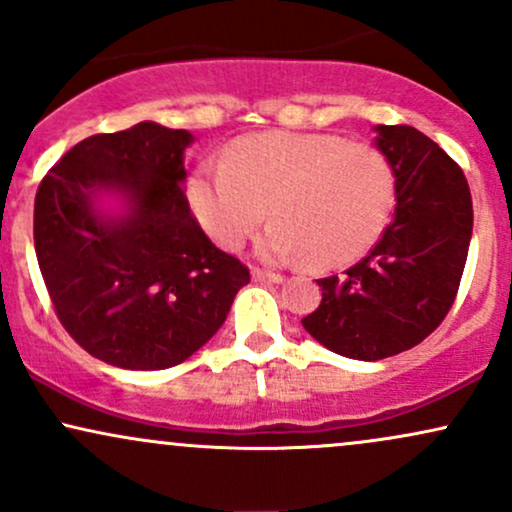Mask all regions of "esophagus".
I'll return each mask as SVG.
<instances>
[{
	"instance_id": "esophagus-1",
	"label": "esophagus",
	"mask_w": 512,
	"mask_h": 512,
	"mask_svg": "<svg viewBox=\"0 0 512 512\" xmlns=\"http://www.w3.org/2000/svg\"><path fill=\"white\" fill-rule=\"evenodd\" d=\"M252 279L260 281V284H281L284 276L276 272H264V269H252Z\"/></svg>"
}]
</instances>
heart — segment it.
<instances>
[{"label":"heart","mask_w":512,"mask_h":512,"mask_svg":"<svg viewBox=\"0 0 512 512\" xmlns=\"http://www.w3.org/2000/svg\"><path fill=\"white\" fill-rule=\"evenodd\" d=\"M199 226L236 250L269 216L257 240L267 262L346 264L373 248L395 207V170L375 146L337 134L264 132L238 139L223 166L202 163L187 182Z\"/></svg>","instance_id":"1"}]
</instances>
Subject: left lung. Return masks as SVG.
I'll list each match as a JSON object with an SVG mask.
<instances>
[{"instance_id":"left-lung-1","label":"left lung","mask_w":512,"mask_h":512,"mask_svg":"<svg viewBox=\"0 0 512 512\" xmlns=\"http://www.w3.org/2000/svg\"><path fill=\"white\" fill-rule=\"evenodd\" d=\"M375 146L395 170V216L375 248L327 276L303 327L334 354L380 361L421 344L455 303L472 240L462 168L409 125H378Z\"/></svg>"}]
</instances>
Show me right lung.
Here are the masks:
<instances>
[{
    "mask_svg": "<svg viewBox=\"0 0 512 512\" xmlns=\"http://www.w3.org/2000/svg\"><path fill=\"white\" fill-rule=\"evenodd\" d=\"M187 129L156 122L93 134L64 154L35 195L40 274L64 330L117 368L178 366L214 337L250 281L202 231L182 182ZM101 191L126 197L103 215Z\"/></svg>",
    "mask_w": 512,
    "mask_h": 512,
    "instance_id": "right-lung-1",
    "label": "right lung"
}]
</instances>
